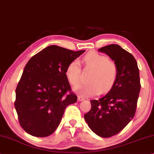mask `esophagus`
Segmentation results:
<instances>
[{
	"label": "esophagus",
	"instance_id": "34e87169",
	"mask_svg": "<svg viewBox=\"0 0 154 154\" xmlns=\"http://www.w3.org/2000/svg\"><path fill=\"white\" fill-rule=\"evenodd\" d=\"M85 99L82 97H81V96H79V97H78V101H83Z\"/></svg>",
	"mask_w": 154,
	"mask_h": 154
}]
</instances>
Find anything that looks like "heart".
I'll return each mask as SVG.
<instances>
[{"instance_id": "heart-1", "label": "heart", "mask_w": 154, "mask_h": 154, "mask_svg": "<svg viewBox=\"0 0 154 154\" xmlns=\"http://www.w3.org/2000/svg\"><path fill=\"white\" fill-rule=\"evenodd\" d=\"M85 66L93 69L89 81L90 83L79 84L73 91L84 97H91L108 92L112 88L117 77V66L114 62L106 55L91 51L82 58ZM69 82L73 85L79 83L81 78V66L78 60L70 62L66 70Z\"/></svg>"}]
</instances>
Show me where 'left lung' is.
<instances>
[{"label": "left lung", "mask_w": 154, "mask_h": 154, "mask_svg": "<svg viewBox=\"0 0 154 154\" xmlns=\"http://www.w3.org/2000/svg\"><path fill=\"white\" fill-rule=\"evenodd\" d=\"M98 51L114 61L117 77L106 95L99 100H91V109L84 118L94 133L109 137L123 130L134 117L141 88L139 69L133 55L117 44Z\"/></svg>", "instance_id": "left-lung-1"}]
</instances>
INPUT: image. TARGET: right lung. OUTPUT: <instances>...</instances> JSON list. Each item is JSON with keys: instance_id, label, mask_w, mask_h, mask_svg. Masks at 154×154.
<instances>
[{"instance_id": "right-lung-1", "label": "right lung", "mask_w": 154, "mask_h": 154, "mask_svg": "<svg viewBox=\"0 0 154 154\" xmlns=\"http://www.w3.org/2000/svg\"><path fill=\"white\" fill-rule=\"evenodd\" d=\"M51 45L30 59L16 89L15 109L20 125L35 137H47L60 123L66 106L77 97L66 74L70 62L85 52Z\"/></svg>"}]
</instances>
